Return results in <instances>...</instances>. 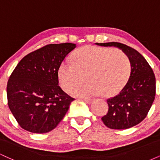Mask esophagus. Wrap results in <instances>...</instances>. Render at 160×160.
Wrapping results in <instances>:
<instances>
[{"instance_id":"esophagus-1","label":"esophagus","mask_w":160,"mask_h":160,"mask_svg":"<svg viewBox=\"0 0 160 160\" xmlns=\"http://www.w3.org/2000/svg\"><path fill=\"white\" fill-rule=\"evenodd\" d=\"M83 101L87 104H91L92 102V99H89V98H84Z\"/></svg>"}]
</instances>
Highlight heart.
Instances as JSON below:
<instances>
[{"label":"heart","instance_id":"b5f03b06","mask_svg":"<svg viewBox=\"0 0 160 160\" xmlns=\"http://www.w3.org/2000/svg\"><path fill=\"white\" fill-rule=\"evenodd\" d=\"M73 59L74 62H62L58 77L65 92H69L86 77L87 83L71 90L74 96L87 98L99 92L104 97L114 96L123 89L129 78V58L119 49L84 47L74 52Z\"/></svg>","mask_w":160,"mask_h":160}]
</instances>
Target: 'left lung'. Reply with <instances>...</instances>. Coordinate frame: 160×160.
Segmentation results:
<instances>
[{
  "label": "left lung",
  "instance_id": "8db88e82",
  "mask_svg": "<svg viewBox=\"0 0 160 160\" xmlns=\"http://www.w3.org/2000/svg\"><path fill=\"white\" fill-rule=\"evenodd\" d=\"M95 44L118 47L127 55L131 63L128 80L118 95L108 99V111L102 120L112 129L136 126L147 117L155 98L156 78L153 70L141 53L127 45L117 42Z\"/></svg>",
  "mask_w": 160,
  "mask_h": 160
}]
</instances>
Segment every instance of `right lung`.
<instances>
[{"instance_id":"right-lung-1","label":"right lung","mask_w":160,"mask_h":160,"mask_svg":"<svg viewBox=\"0 0 160 160\" xmlns=\"http://www.w3.org/2000/svg\"><path fill=\"white\" fill-rule=\"evenodd\" d=\"M76 44H48L25 56L11 74L7 103L17 122L26 131H52L68 110L71 98L58 86L59 65Z\"/></svg>"}]
</instances>
